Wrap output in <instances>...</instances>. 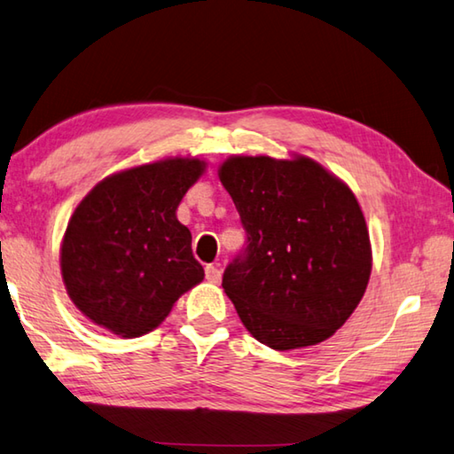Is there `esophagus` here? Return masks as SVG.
<instances>
[{"instance_id":"34e87169","label":"esophagus","mask_w":454,"mask_h":454,"mask_svg":"<svg viewBox=\"0 0 454 454\" xmlns=\"http://www.w3.org/2000/svg\"><path fill=\"white\" fill-rule=\"evenodd\" d=\"M205 277H207V281H209V283L217 285V283L221 281V271H219V267H215V265H207V267H205Z\"/></svg>"}]
</instances>
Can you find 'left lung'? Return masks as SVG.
I'll return each instance as SVG.
<instances>
[{
  "instance_id": "obj_1",
  "label": "left lung",
  "mask_w": 454,
  "mask_h": 454,
  "mask_svg": "<svg viewBox=\"0 0 454 454\" xmlns=\"http://www.w3.org/2000/svg\"><path fill=\"white\" fill-rule=\"evenodd\" d=\"M247 249L223 275L241 323L275 351L319 345L367 291L369 227L351 187L315 159L231 155L219 165Z\"/></svg>"
}]
</instances>
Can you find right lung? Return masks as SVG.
<instances>
[{"mask_svg": "<svg viewBox=\"0 0 454 454\" xmlns=\"http://www.w3.org/2000/svg\"><path fill=\"white\" fill-rule=\"evenodd\" d=\"M205 169L199 157H167L107 175L79 201L59 267L85 319L123 339L141 337L203 281L177 207Z\"/></svg>", "mask_w": 454, "mask_h": 454, "instance_id": "right-lung-1", "label": "right lung"}]
</instances>
